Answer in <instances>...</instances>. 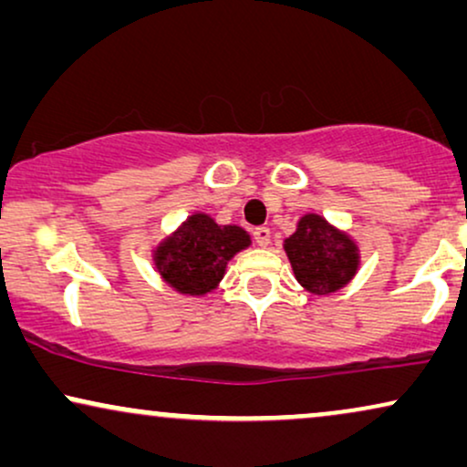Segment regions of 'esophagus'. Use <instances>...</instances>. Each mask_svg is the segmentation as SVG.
Returning a JSON list of instances; mask_svg holds the SVG:
<instances>
[{"mask_svg": "<svg viewBox=\"0 0 467 467\" xmlns=\"http://www.w3.org/2000/svg\"><path fill=\"white\" fill-rule=\"evenodd\" d=\"M254 239H256V244L261 247H267L271 244V230L267 226H258L254 228Z\"/></svg>", "mask_w": 467, "mask_h": 467, "instance_id": "obj_1", "label": "esophagus"}]
</instances>
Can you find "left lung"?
<instances>
[{
	"instance_id": "obj_1",
	"label": "left lung",
	"mask_w": 467,
	"mask_h": 467,
	"mask_svg": "<svg viewBox=\"0 0 467 467\" xmlns=\"http://www.w3.org/2000/svg\"><path fill=\"white\" fill-rule=\"evenodd\" d=\"M285 250L299 285L315 295L338 291L358 269L356 245L318 215L302 217Z\"/></svg>"
}]
</instances>
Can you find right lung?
I'll list each match as a JSON object with an SVG mask.
<instances>
[{"label": "right lung", "instance_id": "obj_1", "mask_svg": "<svg viewBox=\"0 0 467 467\" xmlns=\"http://www.w3.org/2000/svg\"><path fill=\"white\" fill-rule=\"evenodd\" d=\"M250 245L239 226H217L209 215H192L157 250V269L170 286L190 295H204L222 280L226 263Z\"/></svg>", "mask_w": 467, "mask_h": 467}]
</instances>
